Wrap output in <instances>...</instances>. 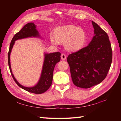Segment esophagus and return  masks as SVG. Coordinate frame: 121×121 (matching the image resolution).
<instances>
[{
	"mask_svg": "<svg viewBox=\"0 0 121 121\" xmlns=\"http://www.w3.org/2000/svg\"><path fill=\"white\" fill-rule=\"evenodd\" d=\"M61 59H62V60H65L66 59V55L65 53H62L61 54Z\"/></svg>",
	"mask_w": 121,
	"mask_h": 121,
	"instance_id": "esophagus-1",
	"label": "esophagus"
}]
</instances>
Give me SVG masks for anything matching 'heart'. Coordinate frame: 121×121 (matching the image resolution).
<instances>
[{"label": "heart", "mask_w": 121, "mask_h": 121, "mask_svg": "<svg viewBox=\"0 0 121 121\" xmlns=\"http://www.w3.org/2000/svg\"><path fill=\"white\" fill-rule=\"evenodd\" d=\"M53 36H50V41L53 45H58L60 42H65L68 50L76 51L82 49L86 42V34L82 28L75 25H68L59 26L54 30Z\"/></svg>", "instance_id": "obj_1"}]
</instances>
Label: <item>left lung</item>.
Listing matches in <instances>:
<instances>
[{
    "instance_id": "left-lung-1",
    "label": "left lung",
    "mask_w": 121,
    "mask_h": 121,
    "mask_svg": "<svg viewBox=\"0 0 121 121\" xmlns=\"http://www.w3.org/2000/svg\"><path fill=\"white\" fill-rule=\"evenodd\" d=\"M94 36L86 47L69 55L73 84L80 88H89L104 80L111 65L112 51L108 35L96 23L91 21Z\"/></svg>"
}]
</instances>
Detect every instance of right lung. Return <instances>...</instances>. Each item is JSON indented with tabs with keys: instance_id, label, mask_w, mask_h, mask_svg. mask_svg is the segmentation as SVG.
Here are the masks:
<instances>
[{
	"instance_id": "1",
	"label": "right lung",
	"mask_w": 121,
	"mask_h": 121,
	"mask_svg": "<svg viewBox=\"0 0 121 121\" xmlns=\"http://www.w3.org/2000/svg\"><path fill=\"white\" fill-rule=\"evenodd\" d=\"M36 25L34 23H29L15 34L10 43L8 52V65L10 71L13 78L18 86L25 91L32 93L40 94L46 91L51 86L52 82L53 72L56 65L60 61L61 53L60 52L44 53V60L43 65L42 72L37 83L33 87H26L22 85L14 78L11 68L10 64V54L15 42L17 40L30 37L42 38L36 29Z\"/></svg>"
}]
</instances>
